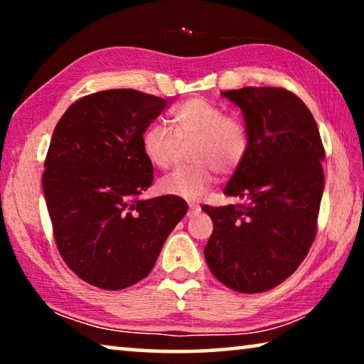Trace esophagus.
<instances>
[{
  "instance_id": "esophagus-1",
  "label": "esophagus",
  "mask_w": 364,
  "mask_h": 364,
  "mask_svg": "<svg viewBox=\"0 0 364 364\" xmlns=\"http://www.w3.org/2000/svg\"><path fill=\"white\" fill-rule=\"evenodd\" d=\"M200 212V207L197 205V204H189V210H188V217L189 218H193V217H196L197 213Z\"/></svg>"
}]
</instances>
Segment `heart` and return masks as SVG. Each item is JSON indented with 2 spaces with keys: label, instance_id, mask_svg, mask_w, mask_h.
Here are the masks:
<instances>
[{
  "label": "heart",
  "instance_id": "b5f03b06",
  "mask_svg": "<svg viewBox=\"0 0 364 364\" xmlns=\"http://www.w3.org/2000/svg\"><path fill=\"white\" fill-rule=\"evenodd\" d=\"M170 123L178 139L193 138V165L176 167L159 180L162 194L194 200L212 186L215 170L232 171L239 167L249 149V136L237 117L202 97H193L175 107ZM175 136L165 125L151 123L141 133V149L154 167H168L175 151Z\"/></svg>",
  "mask_w": 364,
  "mask_h": 364
}]
</instances>
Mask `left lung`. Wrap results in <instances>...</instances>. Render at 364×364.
Instances as JSON below:
<instances>
[{
	"label": "left lung",
	"mask_w": 364,
	"mask_h": 364,
	"mask_svg": "<svg viewBox=\"0 0 364 364\" xmlns=\"http://www.w3.org/2000/svg\"><path fill=\"white\" fill-rule=\"evenodd\" d=\"M221 96L241 109L247 130V154L225 188L245 204L202 207L213 221L205 262L232 291H269L299 268L315 239L324 147L291 91L245 86Z\"/></svg>",
	"instance_id": "8db88e82"
}]
</instances>
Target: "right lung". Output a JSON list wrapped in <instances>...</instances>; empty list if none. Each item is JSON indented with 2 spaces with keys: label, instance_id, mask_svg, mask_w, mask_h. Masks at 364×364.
<instances>
[{
  "label": "right lung",
  "instance_id": "obj_1",
  "mask_svg": "<svg viewBox=\"0 0 364 364\" xmlns=\"http://www.w3.org/2000/svg\"><path fill=\"white\" fill-rule=\"evenodd\" d=\"M170 104L136 90L100 91L54 128L43 193L59 254L88 284L120 291L146 278L188 212L180 197H138L152 183L141 133Z\"/></svg>",
  "mask_w": 364,
  "mask_h": 364
}]
</instances>
